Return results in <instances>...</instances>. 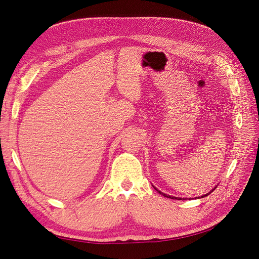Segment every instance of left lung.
Returning <instances> with one entry per match:
<instances>
[{"label":"left lung","mask_w":259,"mask_h":259,"mask_svg":"<svg viewBox=\"0 0 259 259\" xmlns=\"http://www.w3.org/2000/svg\"><path fill=\"white\" fill-rule=\"evenodd\" d=\"M153 187H154V186H153ZM154 188H155V187H154ZM215 188H217V186H215V187H214V188H212V189H211V190H210V191H209L208 193H206V194L202 195V198H205V196H207L208 194H210V193H211V192H212V191H213V190H214ZM155 189H156V190H157V191H158V192H159L160 194H162L163 196H167V198H169V199H177V200H186L185 198H184V199H183V198H177V196H172V195H168V194H165V193H163V192L159 191V190H158L157 188H155ZM196 199H198V198H196Z\"/></svg>","instance_id":"8db88e82"}]
</instances>
